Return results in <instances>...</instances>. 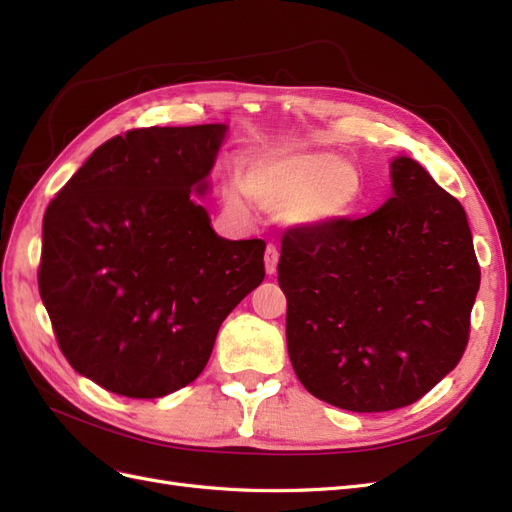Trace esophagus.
<instances>
[{"instance_id": "obj_1", "label": "esophagus", "mask_w": 512, "mask_h": 512, "mask_svg": "<svg viewBox=\"0 0 512 512\" xmlns=\"http://www.w3.org/2000/svg\"><path fill=\"white\" fill-rule=\"evenodd\" d=\"M277 260H280V252H277L275 245H267L265 250V271L267 275H273L277 271Z\"/></svg>"}]
</instances>
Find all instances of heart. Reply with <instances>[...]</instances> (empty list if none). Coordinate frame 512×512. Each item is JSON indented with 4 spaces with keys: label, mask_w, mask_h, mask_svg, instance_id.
Wrapping results in <instances>:
<instances>
[{
    "label": "heart",
    "mask_w": 512,
    "mask_h": 512,
    "mask_svg": "<svg viewBox=\"0 0 512 512\" xmlns=\"http://www.w3.org/2000/svg\"><path fill=\"white\" fill-rule=\"evenodd\" d=\"M250 194L269 209L280 211L286 226L303 230L329 228L356 209L363 194L359 168L331 151H286L254 160L245 179L232 175L224 200L239 215L250 211Z\"/></svg>",
    "instance_id": "1"
}]
</instances>
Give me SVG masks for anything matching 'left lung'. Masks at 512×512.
<instances>
[{"instance_id":"left-lung-1","label":"left lung","mask_w":512,"mask_h":512,"mask_svg":"<svg viewBox=\"0 0 512 512\" xmlns=\"http://www.w3.org/2000/svg\"><path fill=\"white\" fill-rule=\"evenodd\" d=\"M391 188L361 220L288 230L277 262L294 374L350 412L404 408L453 371L480 286L459 200L408 156Z\"/></svg>"}]
</instances>
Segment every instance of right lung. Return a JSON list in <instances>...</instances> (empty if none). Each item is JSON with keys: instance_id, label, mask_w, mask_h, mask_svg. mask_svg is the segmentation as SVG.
Returning <instances> with one entry per match:
<instances>
[{"instance_id": "right-lung-1", "label": "right lung", "mask_w": 512, "mask_h": 512, "mask_svg": "<svg viewBox=\"0 0 512 512\" xmlns=\"http://www.w3.org/2000/svg\"><path fill=\"white\" fill-rule=\"evenodd\" d=\"M226 123L145 128L100 145L46 207L38 286L68 363L136 399L205 369L226 316L265 280V241L218 237L191 196Z\"/></svg>"}]
</instances>
